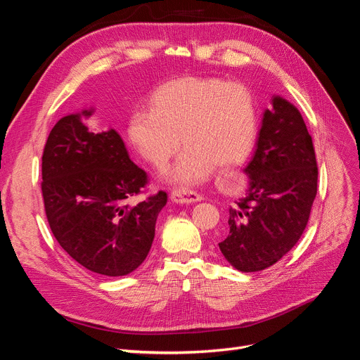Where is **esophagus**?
<instances>
[{
    "mask_svg": "<svg viewBox=\"0 0 360 360\" xmlns=\"http://www.w3.org/2000/svg\"><path fill=\"white\" fill-rule=\"evenodd\" d=\"M171 200L177 204H192L201 201V195L188 188H179L171 192Z\"/></svg>",
    "mask_w": 360,
    "mask_h": 360,
    "instance_id": "1",
    "label": "esophagus"
}]
</instances>
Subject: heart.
Here are the masks:
<instances>
[{"label": "heart", "mask_w": 360, "mask_h": 360, "mask_svg": "<svg viewBox=\"0 0 360 360\" xmlns=\"http://www.w3.org/2000/svg\"><path fill=\"white\" fill-rule=\"evenodd\" d=\"M255 135L252 94L242 84L213 78H184L159 86L150 97V110L138 108L127 122L130 144L155 168L167 165L180 141L186 144L171 171V179L181 183L205 179L213 163L237 162Z\"/></svg>", "instance_id": "obj_1"}]
</instances>
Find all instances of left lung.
<instances>
[{"mask_svg":"<svg viewBox=\"0 0 360 360\" xmlns=\"http://www.w3.org/2000/svg\"><path fill=\"white\" fill-rule=\"evenodd\" d=\"M245 172L246 197L230 209V231L219 249L237 270L258 271L275 264L299 242L317 195L312 138L297 108L279 96L264 111Z\"/></svg>","mask_w":360,"mask_h":360,"instance_id":"obj_1","label":"left lung"}]
</instances>
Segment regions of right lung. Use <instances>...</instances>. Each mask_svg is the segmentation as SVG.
I'll use <instances>...</instances> for the list:
<instances>
[{
	"label": "right lung",
	"instance_id": "obj_1",
	"mask_svg": "<svg viewBox=\"0 0 360 360\" xmlns=\"http://www.w3.org/2000/svg\"><path fill=\"white\" fill-rule=\"evenodd\" d=\"M93 110L58 120L41 156V193L51 231L81 266L124 276L147 258L167 192L129 204L148 183L114 129L94 134L82 123Z\"/></svg>",
	"mask_w": 360,
	"mask_h": 360
}]
</instances>
